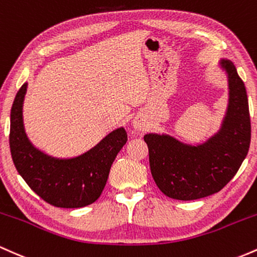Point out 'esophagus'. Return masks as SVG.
<instances>
[{"label":"esophagus","mask_w":257,"mask_h":257,"mask_svg":"<svg viewBox=\"0 0 257 257\" xmlns=\"http://www.w3.org/2000/svg\"><path fill=\"white\" fill-rule=\"evenodd\" d=\"M134 127L138 130V131H141V130H143L144 127H146V121L143 120V117H141V116L135 117Z\"/></svg>","instance_id":"obj_1"}]
</instances>
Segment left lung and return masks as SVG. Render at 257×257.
<instances>
[{"mask_svg": "<svg viewBox=\"0 0 257 257\" xmlns=\"http://www.w3.org/2000/svg\"><path fill=\"white\" fill-rule=\"evenodd\" d=\"M229 105L221 131L201 146H188L166 135L144 136L155 183L166 197L195 200L220 192L234 177L251 140L249 102L243 80L229 60Z\"/></svg>", "mask_w": 257, "mask_h": 257, "instance_id": "left-lung-1", "label": "left lung"}]
</instances>
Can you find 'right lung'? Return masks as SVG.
<instances>
[{
	"mask_svg": "<svg viewBox=\"0 0 257 257\" xmlns=\"http://www.w3.org/2000/svg\"><path fill=\"white\" fill-rule=\"evenodd\" d=\"M27 83L19 88L11 110L10 148L17 171L46 203L76 209L94 203L104 189L117 153L127 142L122 127L109 134L94 148L74 159L47 157L29 142L23 125Z\"/></svg>",
	"mask_w": 257,
	"mask_h": 257,
	"instance_id": "right-lung-1",
	"label": "right lung"
}]
</instances>
